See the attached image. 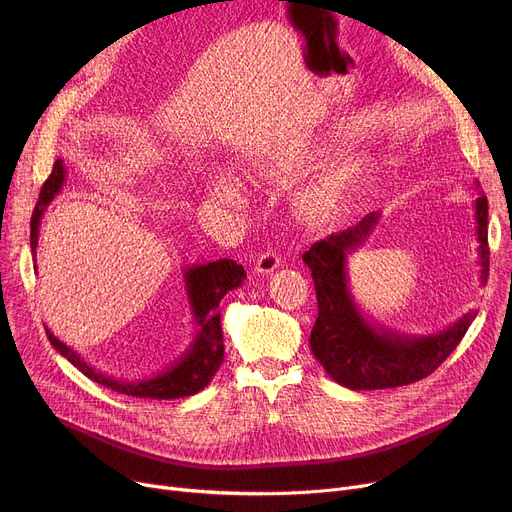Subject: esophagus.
Segmentation results:
<instances>
[{
    "label": "esophagus",
    "instance_id": "esophagus-1",
    "mask_svg": "<svg viewBox=\"0 0 512 512\" xmlns=\"http://www.w3.org/2000/svg\"><path fill=\"white\" fill-rule=\"evenodd\" d=\"M280 257L274 253V251H267V253H261L259 257H257V261H255V272L257 274H261V276H267V274H272V272H276L278 267H280Z\"/></svg>",
    "mask_w": 512,
    "mask_h": 512
}]
</instances>
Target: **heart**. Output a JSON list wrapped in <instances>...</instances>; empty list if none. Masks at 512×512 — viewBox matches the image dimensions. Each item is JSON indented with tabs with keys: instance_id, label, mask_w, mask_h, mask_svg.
I'll return each instance as SVG.
<instances>
[{
	"instance_id": "heart-1",
	"label": "heart",
	"mask_w": 512,
	"mask_h": 512,
	"mask_svg": "<svg viewBox=\"0 0 512 512\" xmlns=\"http://www.w3.org/2000/svg\"><path fill=\"white\" fill-rule=\"evenodd\" d=\"M334 149L328 139H313L301 145L274 151L265 161V170L280 176L294 178L319 166ZM365 180V164L357 159H344L332 166L313 182H309L299 195V209L307 220L315 224H332L340 220L357 197ZM209 193L226 203H240L245 199V188L238 176L226 168L215 170L209 180Z\"/></svg>"
}]
</instances>
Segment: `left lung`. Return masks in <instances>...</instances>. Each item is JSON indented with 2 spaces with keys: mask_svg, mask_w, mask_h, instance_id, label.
I'll use <instances>...</instances> for the list:
<instances>
[{
  "mask_svg": "<svg viewBox=\"0 0 512 512\" xmlns=\"http://www.w3.org/2000/svg\"><path fill=\"white\" fill-rule=\"evenodd\" d=\"M380 218V211H371L359 224L315 242L303 255L319 307L309 340L311 351L334 382L351 390H384L427 378L459 346L477 315L469 311L450 328L425 336L400 334L369 321L348 286L346 263L348 255L365 245ZM475 224L479 280L486 286L490 249L488 199L483 193L475 199Z\"/></svg>",
  "mask_w": 512,
  "mask_h": 512,
  "instance_id": "left-lung-1",
  "label": "left lung"
}]
</instances>
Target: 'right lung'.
I'll return each mask as SVG.
<instances>
[{
  "instance_id": "1",
  "label": "right lung",
  "mask_w": 512,
  "mask_h": 512,
  "mask_svg": "<svg viewBox=\"0 0 512 512\" xmlns=\"http://www.w3.org/2000/svg\"><path fill=\"white\" fill-rule=\"evenodd\" d=\"M66 180L64 161L58 159L53 164L49 178L45 180L39 201L35 205L33 218H31V251L33 259L37 257L39 245V226L45 215L47 205L56 199L62 191V184ZM37 267V265H35ZM184 288L188 305L197 326V334L186 348V353L170 365L166 371H159L157 375L143 380H118L112 375H105L99 369L91 367L83 357H80L74 348L64 344L60 338L53 336L47 328L45 334L56 351L66 357L80 373H85L89 380L110 388L114 392L137 396V398H155V400H170V398H184L197 394L203 390L211 380L215 371L220 369L224 361V338H222V321H220V301L226 297V292L238 288L247 278L245 267L232 259H218L201 265L184 267Z\"/></svg>"
}]
</instances>
